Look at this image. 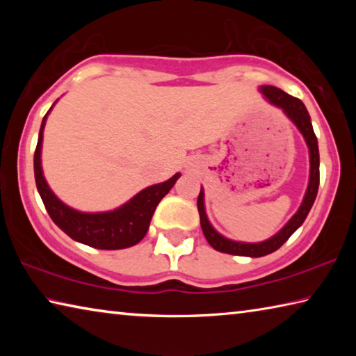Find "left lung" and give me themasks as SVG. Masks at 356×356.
<instances>
[{
  "label": "left lung",
  "instance_id": "left-lung-1",
  "mask_svg": "<svg viewBox=\"0 0 356 356\" xmlns=\"http://www.w3.org/2000/svg\"><path fill=\"white\" fill-rule=\"evenodd\" d=\"M265 99L270 104L281 108L284 111L286 116L292 120L295 127L300 130V134L303 135L306 144L309 149V184L306 188L303 202H301L300 209L297 210L291 220L286 222V226L281 229L278 234H275L273 237L259 243H246V242H236V240H229L222 237L220 232H216L213 226L210 225V221L206 215V207H204V190L201 186L200 196H197V210H200V218H201V227L204 236H206L209 245L213 250L220 252H226V254H236V256H250V257H262L267 256L270 252L281 248L282 245L287 242V238L297 231V229L303 225V221L308 216L312 204L316 201L317 190H318V180H321V174H318V146H317V136L312 130L309 113L303 105V102L300 99H295L292 95L281 91L280 88L275 86H261L259 88Z\"/></svg>",
  "mask_w": 356,
  "mask_h": 356
}]
</instances>
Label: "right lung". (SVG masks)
<instances>
[{"mask_svg":"<svg viewBox=\"0 0 356 356\" xmlns=\"http://www.w3.org/2000/svg\"><path fill=\"white\" fill-rule=\"evenodd\" d=\"M51 111V108L48 113ZM48 113L42 120L38 147L34 152V177L38 191L44 201L50 218L55 225L63 229L70 238L99 250H124L141 242L147 234V229L152 220L159 202L170 193V190L180 177V174H174L163 184H156L141 190L129 202L110 212L84 213L65 206L59 201L55 193L48 186L42 172L40 152L42 140H44V127Z\"/></svg>","mask_w":356,"mask_h":356,"instance_id":"right-lung-1","label":"right lung"}]
</instances>
